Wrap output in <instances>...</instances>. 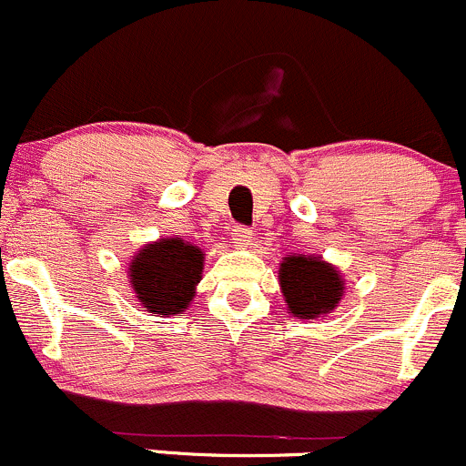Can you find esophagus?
Segmentation results:
<instances>
[{
  "label": "esophagus",
  "instance_id": "obj_1",
  "mask_svg": "<svg viewBox=\"0 0 466 466\" xmlns=\"http://www.w3.org/2000/svg\"><path fill=\"white\" fill-rule=\"evenodd\" d=\"M251 231H248L247 227H233L231 231V239L235 247H247L248 242H251Z\"/></svg>",
  "mask_w": 466,
  "mask_h": 466
}]
</instances>
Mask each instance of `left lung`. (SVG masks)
<instances>
[{
	"label": "left lung",
	"instance_id": "8db88e82",
	"mask_svg": "<svg viewBox=\"0 0 466 466\" xmlns=\"http://www.w3.org/2000/svg\"><path fill=\"white\" fill-rule=\"evenodd\" d=\"M278 282L289 314L307 320L332 314L345 294V278L339 268L314 253L282 258Z\"/></svg>",
	"mask_w": 466,
	"mask_h": 466
}]
</instances>
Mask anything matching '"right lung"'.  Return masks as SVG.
I'll return each mask as SVG.
<instances>
[{
    "label": "right lung",
    "mask_w": 466,
    "mask_h": 466,
    "mask_svg": "<svg viewBox=\"0 0 466 466\" xmlns=\"http://www.w3.org/2000/svg\"><path fill=\"white\" fill-rule=\"evenodd\" d=\"M204 258V248L184 238H159L132 256L129 287L150 314L179 316L198 294Z\"/></svg>",
    "instance_id": "obj_1"
}]
</instances>
